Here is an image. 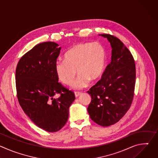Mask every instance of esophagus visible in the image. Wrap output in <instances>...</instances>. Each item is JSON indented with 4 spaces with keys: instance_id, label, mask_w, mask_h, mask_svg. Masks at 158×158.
<instances>
[{
    "instance_id": "34e87169",
    "label": "esophagus",
    "mask_w": 158,
    "mask_h": 158,
    "mask_svg": "<svg viewBox=\"0 0 158 158\" xmlns=\"http://www.w3.org/2000/svg\"><path fill=\"white\" fill-rule=\"evenodd\" d=\"M81 93H79V92H75L74 93V94H75V96H76V98H77V97H78V96H79L80 95H81Z\"/></svg>"
}]
</instances>
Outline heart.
<instances>
[{
  "label": "heart",
  "mask_w": 158,
  "mask_h": 158,
  "mask_svg": "<svg viewBox=\"0 0 158 158\" xmlns=\"http://www.w3.org/2000/svg\"><path fill=\"white\" fill-rule=\"evenodd\" d=\"M106 62V52L101 44L79 43L65 54L64 60L55 63L54 69L59 80L66 85L72 83L77 72L79 75L72 87L79 90L87 87L90 81L95 82L101 78Z\"/></svg>",
  "instance_id": "1"
}]
</instances>
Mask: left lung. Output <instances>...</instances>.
<instances>
[{
	"instance_id": "8db88e82",
	"label": "left lung",
	"mask_w": 158,
	"mask_h": 158,
	"mask_svg": "<svg viewBox=\"0 0 158 158\" xmlns=\"http://www.w3.org/2000/svg\"><path fill=\"white\" fill-rule=\"evenodd\" d=\"M101 35L110 43L111 62L101 79L87 91L91 97L87 111L94 122L106 127L118 123L131 106L136 66L132 54L118 37L107 34Z\"/></svg>"
}]
</instances>
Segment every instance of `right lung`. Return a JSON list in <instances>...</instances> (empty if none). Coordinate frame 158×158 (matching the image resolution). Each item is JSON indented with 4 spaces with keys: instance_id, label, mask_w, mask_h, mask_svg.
<instances>
[{
    "instance_id": "add662e5",
    "label": "right lung",
    "mask_w": 158,
    "mask_h": 158,
    "mask_svg": "<svg viewBox=\"0 0 158 158\" xmlns=\"http://www.w3.org/2000/svg\"><path fill=\"white\" fill-rule=\"evenodd\" d=\"M54 42L35 46L18 62L17 96L22 110L40 128L54 132L67 123L74 93L59 82L55 72L60 48ZM58 94V98L53 96Z\"/></svg>"
}]
</instances>
